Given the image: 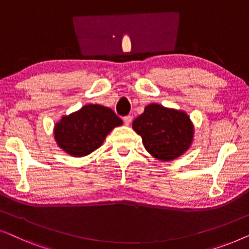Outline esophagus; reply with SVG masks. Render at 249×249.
<instances>
[{"label": "esophagus", "instance_id": "1", "mask_svg": "<svg viewBox=\"0 0 249 249\" xmlns=\"http://www.w3.org/2000/svg\"><path fill=\"white\" fill-rule=\"evenodd\" d=\"M131 120H132L131 115H125V117H124V122L125 125L130 124H131Z\"/></svg>", "mask_w": 249, "mask_h": 249}]
</instances>
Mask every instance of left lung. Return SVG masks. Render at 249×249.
Returning <instances> with one entry per match:
<instances>
[{
	"mask_svg": "<svg viewBox=\"0 0 249 249\" xmlns=\"http://www.w3.org/2000/svg\"><path fill=\"white\" fill-rule=\"evenodd\" d=\"M132 129L141 136L149 154L170 162L192 147L195 129L189 115L182 110L152 103L132 122Z\"/></svg>",
	"mask_w": 249,
	"mask_h": 249,
	"instance_id": "left-lung-1",
	"label": "left lung"
}]
</instances>
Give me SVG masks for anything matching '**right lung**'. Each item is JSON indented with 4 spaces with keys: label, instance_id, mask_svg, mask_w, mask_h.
Masks as SVG:
<instances>
[{
    "label": "right lung",
    "instance_id": "obj_1",
    "mask_svg": "<svg viewBox=\"0 0 249 249\" xmlns=\"http://www.w3.org/2000/svg\"><path fill=\"white\" fill-rule=\"evenodd\" d=\"M124 124L111 108L87 104L54 124L56 145L73 158H83L101 147L107 136Z\"/></svg>",
    "mask_w": 249,
    "mask_h": 249
}]
</instances>
